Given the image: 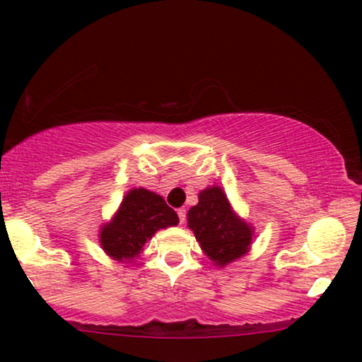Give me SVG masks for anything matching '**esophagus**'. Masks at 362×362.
Instances as JSON below:
<instances>
[{"mask_svg": "<svg viewBox=\"0 0 362 362\" xmlns=\"http://www.w3.org/2000/svg\"><path fill=\"white\" fill-rule=\"evenodd\" d=\"M177 215H178V221H180V223H184L185 222V209H178Z\"/></svg>", "mask_w": 362, "mask_h": 362, "instance_id": "esophagus-1", "label": "esophagus"}]
</instances>
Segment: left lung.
Returning a JSON list of instances; mask_svg holds the SVG:
<instances>
[{
	"instance_id": "8db88e82",
	"label": "left lung",
	"mask_w": 362,
	"mask_h": 362,
	"mask_svg": "<svg viewBox=\"0 0 362 362\" xmlns=\"http://www.w3.org/2000/svg\"><path fill=\"white\" fill-rule=\"evenodd\" d=\"M187 222L204 252L218 267L249 252L254 227L235 215L221 187L200 192L199 204L189 210Z\"/></svg>"
}]
</instances>
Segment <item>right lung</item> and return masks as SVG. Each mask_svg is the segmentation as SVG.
<instances>
[{
	"label": "right lung",
	"instance_id": "add662e5",
	"mask_svg": "<svg viewBox=\"0 0 362 362\" xmlns=\"http://www.w3.org/2000/svg\"><path fill=\"white\" fill-rule=\"evenodd\" d=\"M177 223L178 215L163 197L145 189H132L112 222L105 223L100 230V244L110 257L127 262L144 252L155 232Z\"/></svg>",
	"mask_w": 362,
	"mask_h": 362
}]
</instances>
